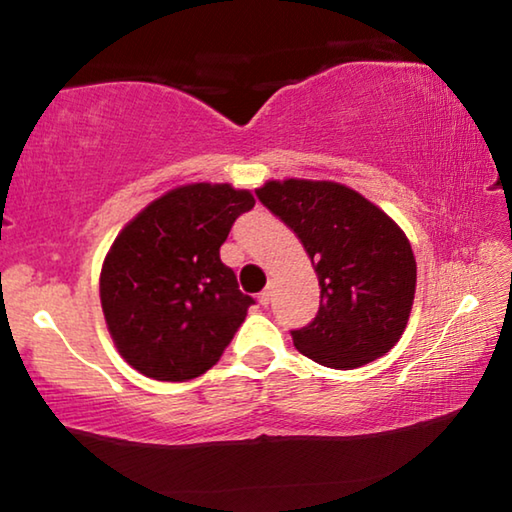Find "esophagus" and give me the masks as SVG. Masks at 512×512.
<instances>
[{"label": "esophagus", "mask_w": 512, "mask_h": 512, "mask_svg": "<svg viewBox=\"0 0 512 512\" xmlns=\"http://www.w3.org/2000/svg\"><path fill=\"white\" fill-rule=\"evenodd\" d=\"M257 300H259V305H262V307H266V305H268V302H271V287H268V289H264L262 293H259V296H257Z\"/></svg>", "instance_id": "1"}]
</instances>
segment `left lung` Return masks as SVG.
Wrapping results in <instances>:
<instances>
[{
  "label": "left lung",
  "instance_id": "1",
  "mask_svg": "<svg viewBox=\"0 0 512 512\" xmlns=\"http://www.w3.org/2000/svg\"><path fill=\"white\" fill-rule=\"evenodd\" d=\"M257 196L296 232L318 275V314L291 332L298 352L352 370L393 350L409 323L418 277L400 225L334 180H266Z\"/></svg>",
  "mask_w": 512,
  "mask_h": 512
}]
</instances>
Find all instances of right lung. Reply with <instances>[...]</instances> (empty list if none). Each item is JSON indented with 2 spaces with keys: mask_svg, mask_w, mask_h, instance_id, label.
<instances>
[{
  "mask_svg": "<svg viewBox=\"0 0 512 512\" xmlns=\"http://www.w3.org/2000/svg\"><path fill=\"white\" fill-rule=\"evenodd\" d=\"M250 189L187 183L137 212L106 253L99 277L103 318L128 366L158 381L210 370L244 323L253 298L219 248Z\"/></svg>",
  "mask_w": 512,
  "mask_h": 512,
  "instance_id": "add662e5",
  "label": "right lung"
}]
</instances>
